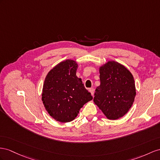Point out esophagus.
Wrapping results in <instances>:
<instances>
[{"mask_svg":"<svg viewBox=\"0 0 160 160\" xmlns=\"http://www.w3.org/2000/svg\"><path fill=\"white\" fill-rule=\"evenodd\" d=\"M89 91H90V92L91 93V95L93 97V96H94V89H93L92 88H90V89H89Z\"/></svg>","mask_w":160,"mask_h":160,"instance_id":"34e87169","label":"esophagus"}]
</instances>
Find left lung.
I'll return each mask as SVG.
<instances>
[{
	"label": "left lung",
	"mask_w": 160,
	"mask_h": 160,
	"mask_svg": "<svg viewBox=\"0 0 160 160\" xmlns=\"http://www.w3.org/2000/svg\"><path fill=\"white\" fill-rule=\"evenodd\" d=\"M101 84L94 102L106 118L115 120L124 116L132 107L136 95L132 73L124 65L109 61L99 68Z\"/></svg>",
	"instance_id": "obj_1"
}]
</instances>
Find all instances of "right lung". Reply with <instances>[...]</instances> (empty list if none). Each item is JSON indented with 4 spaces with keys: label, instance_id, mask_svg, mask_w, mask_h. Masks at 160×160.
<instances>
[{
    "label": "right lung",
    "instance_id": "1",
    "mask_svg": "<svg viewBox=\"0 0 160 160\" xmlns=\"http://www.w3.org/2000/svg\"><path fill=\"white\" fill-rule=\"evenodd\" d=\"M75 61H61L48 72L42 88V101L53 119L69 122L78 116L80 108L92 99L81 78L76 76Z\"/></svg>",
    "mask_w": 160,
    "mask_h": 160
}]
</instances>
